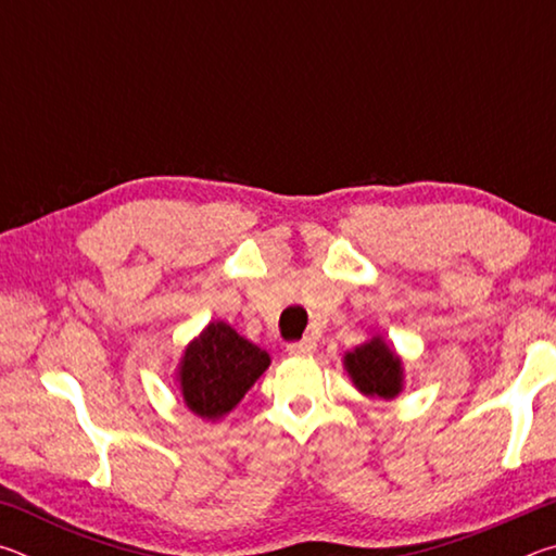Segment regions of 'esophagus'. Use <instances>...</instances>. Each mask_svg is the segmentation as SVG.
Instances as JSON below:
<instances>
[{
    "instance_id": "esophagus-1",
    "label": "esophagus",
    "mask_w": 556,
    "mask_h": 556,
    "mask_svg": "<svg viewBox=\"0 0 556 556\" xmlns=\"http://www.w3.org/2000/svg\"><path fill=\"white\" fill-rule=\"evenodd\" d=\"M316 351V343L312 338H301V341H294L287 345V353L289 355H312Z\"/></svg>"
}]
</instances>
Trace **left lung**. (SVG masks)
<instances>
[{
	"mask_svg": "<svg viewBox=\"0 0 556 556\" xmlns=\"http://www.w3.org/2000/svg\"><path fill=\"white\" fill-rule=\"evenodd\" d=\"M343 368L365 397L388 402L404 388L402 357L384 343L382 336H372L370 341L348 351L343 355Z\"/></svg>",
	"mask_w": 556,
	"mask_h": 556,
	"instance_id": "left-lung-1",
	"label": "left lung"
}]
</instances>
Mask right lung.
<instances>
[{"label":"right lung","mask_w":556,"mask_h":556,"mask_svg":"<svg viewBox=\"0 0 556 556\" xmlns=\"http://www.w3.org/2000/svg\"><path fill=\"white\" fill-rule=\"evenodd\" d=\"M269 363V353L242 338L230 324L211 321L186 345L176 382L195 417L218 421L238 407Z\"/></svg>","instance_id":"right-lung-1"}]
</instances>
